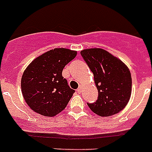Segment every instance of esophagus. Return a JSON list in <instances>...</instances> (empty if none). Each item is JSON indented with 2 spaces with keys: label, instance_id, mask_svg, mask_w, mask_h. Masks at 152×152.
Returning <instances> with one entry per match:
<instances>
[{
  "label": "esophagus",
  "instance_id": "34e87169",
  "mask_svg": "<svg viewBox=\"0 0 152 152\" xmlns=\"http://www.w3.org/2000/svg\"><path fill=\"white\" fill-rule=\"evenodd\" d=\"M77 92H78V93H81V87H79V88L77 89Z\"/></svg>",
  "mask_w": 152,
  "mask_h": 152
}]
</instances>
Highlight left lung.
Listing matches in <instances>:
<instances>
[{
  "instance_id": "8db88e82",
  "label": "left lung",
  "mask_w": 152,
  "mask_h": 152,
  "mask_svg": "<svg viewBox=\"0 0 152 152\" xmlns=\"http://www.w3.org/2000/svg\"><path fill=\"white\" fill-rule=\"evenodd\" d=\"M81 56L93 73L98 91L97 100L87 103L102 117L116 114L127 105L131 95L132 79L129 68L117 57L102 49H87Z\"/></svg>"
}]
</instances>
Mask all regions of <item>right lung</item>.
<instances>
[{
    "label": "right lung",
    "instance_id": "1",
    "mask_svg": "<svg viewBox=\"0 0 152 152\" xmlns=\"http://www.w3.org/2000/svg\"><path fill=\"white\" fill-rule=\"evenodd\" d=\"M74 50L56 48L34 59L24 71L21 88L25 102L43 116L63 111L75 90L62 76L64 67L76 56Z\"/></svg>",
    "mask_w": 152,
    "mask_h": 152
}]
</instances>
